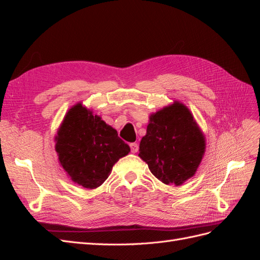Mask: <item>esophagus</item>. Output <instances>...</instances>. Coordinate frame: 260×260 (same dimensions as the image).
Here are the masks:
<instances>
[{"label":"esophagus","instance_id":"34e87169","mask_svg":"<svg viewBox=\"0 0 260 260\" xmlns=\"http://www.w3.org/2000/svg\"><path fill=\"white\" fill-rule=\"evenodd\" d=\"M130 148L132 153H137L139 151V144L138 143H131Z\"/></svg>","mask_w":260,"mask_h":260}]
</instances>
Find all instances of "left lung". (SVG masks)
Returning a JSON list of instances; mask_svg holds the SVG:
<instances>
[{"label": "left lung", "mask_w": 260, "mask_h": 260, "mask_svg": "<svg viewBox=\"0 0 260 260\" xmlns=\"http://www.w3.org/2000/svg\"><path fill=\"white\" fill-rule=\"evenodd\" d=\"M205 151L204 139L190 111L175 102L149 118L139 156L165 184H182L194 176Z\"/></svg>", "instance_id": "left-lung-1"}]
</instances>
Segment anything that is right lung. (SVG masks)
Returning <instances> with one entry per match:
<instances>
[{
  "label": "right lung",
  "mask_w": 260,
  "mask_h": 260,
  "mask_svg": "<svg viewBox=\"0 0 260 260\" xmlns=\"http://www.w3.org/2000/svg\"><path fill=\"white\" fill-rule=\"evenodd\" d=\"M59 162L74 182L86 188L100 186L130 147L111 125L77 104L69 109L56 137Z\"/></svg>",
  "instance_id": "right-lung-1"
}]
</instances>
